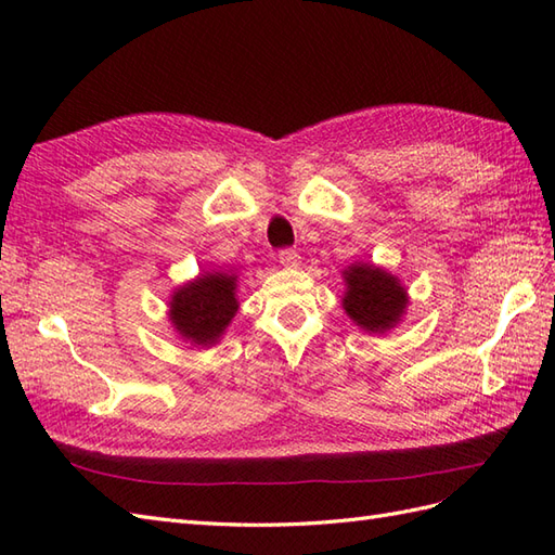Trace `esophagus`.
<instances>
[{"instance_id":"obj_1","label":"esophagus","mask_w":555,"mask_h":555,"mask_svg":"<svg viewBox=\"0 0 555 555\" xmlns=\"http://www.w3.org/2000/svg\"><path fill=\"white\" fill-rule=\"evenodd\" d=\"M279 262H281L283 267L293 269V267L300 264V255H297L293 248H283V250H279Z\"/></svg>"}]
</instances>
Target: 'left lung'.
<instances>
[{
  "label": "left lung",
  "mask_w": 555,
  "mask_h": 555,
  "mask_svg": "<svg viewBox=\"0 0 555 555\" xmlns=\"http://www.w3.org/2000/svg\"><path fill=\"white\" fill-rule=\"evenodd\" d=\"M347 293L343 307L347 317L367 333H387L401 321L408 295L393 274L371 262L345 269Z\"/></svg>",
  "instance_id": "left-lung-1"
}]
</instances>
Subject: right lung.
Instances as JSON below:
<instances>
[{"instance_id": "right-lung-1", "label": "right lung", "mask_w": 555, "mask_h": 555, "mask_svg": "<svg viewBox=\"0 0 555 555\" xmlns=\"http://www.w3.org/2000/svg\"><path fill=\"white\" fill-rule=\"evenodd\" d=\"M168 307L170 323L182 339L202 347L216 345L238 309L236 276L206 272L180 286Z\"/></svg>"}]
</instances>
